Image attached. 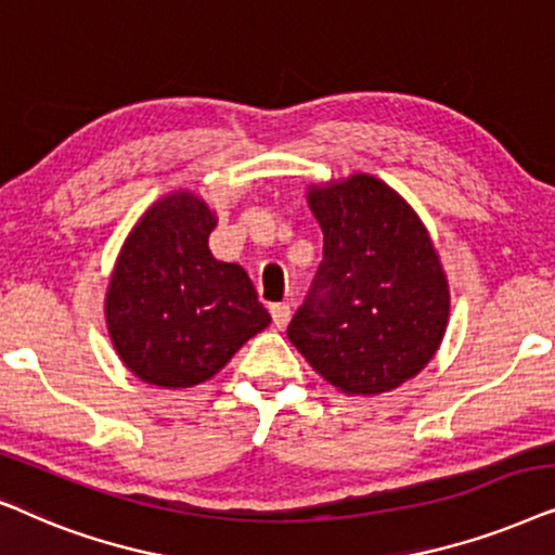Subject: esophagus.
<instances>
[{
  "label": "esophagus",
  "instance_id": "esophagus-1",
  "mask_svg": "<svg viewBox=\"0 0 555 555\" xmlns=\"http://www.w3.org/2000/svg\"><path fill=\"white\" fill-rule=\"evenodd\" d=\"M269 312H271L273 327H276V330H284L286 324H289V317H292L289 305H271Z\"/></svg>",
  "mask_w": 555,
  "mask_h": 555
}]
</instances>
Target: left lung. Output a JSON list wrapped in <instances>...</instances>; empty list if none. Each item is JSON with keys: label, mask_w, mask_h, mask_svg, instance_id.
<instances>
[{"label": "left lung", "mask_w": 555, "mask_h": 555, "mask_svg": "<svg viewBox=\"0 0 555 555\" xmlns=\"http://www.w3.org/2000/svg\"><path fill=\"white\" fill-rule=\"evenodd\" d=\"M324 235L292 345L347 396L388 393L431 363L447 335L449 279L418 212L378 177L309 184Z\"/></svg>", "instance_id": "1"}]
</instances>
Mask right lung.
Returning <instances> with one entry per match:
<instances>
[{
    "mask_svg": "<svg viewBox=\"0 0 555 555\" xmlns=\"http://www.w3.org/2000/svg\"><path fill=\"white\" fill-rule=\"evenodd\" d=\"M216 225L201 195L175 190L142 212L118 250L106 330L121 363L150 386H201L271 324L248 273L210 254Z\"/></svg>",
    "mask_w": 555,
    "mask_h": 555,
    "instance_id": "right-lung-1",
    "label": "right lung"
}]
</instances>
